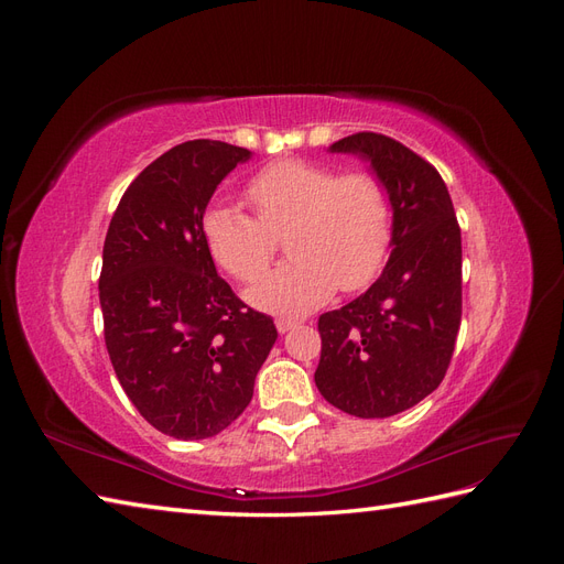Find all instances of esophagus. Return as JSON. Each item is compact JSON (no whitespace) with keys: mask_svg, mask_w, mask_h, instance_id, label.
Instances as JSON below:
<instances>
[{"mask_svg":"<svg viewBox=\"0 0 564 564\" xmlns=\"http://www.w3.org/2000/svg\"><path fill=\"white\" fill-rule=\"evenodd\" d=\"M275 324H278V332L280 334H286V332H292L294 327H299L296 319H284V317H280Z\"/></svg>","mask_w":564,"mask_h":564,"instance_id":"obj_1","label":"esophagus"}]
</instances>
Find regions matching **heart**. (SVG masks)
<instances>
[{"instance_id": "obj_1", "label": "heart", "mask_w": 564, "mask_h": 564, "mask_svg": "<svg viewBox=\"0 0 564 564\" xmlns=\"http://www.w3.org/2000/svg\"><path fill=\"white\" fill-rule=\"evenodd\" d=\"M247 197L259 218L214 204L202 232L214 261L240 282L258 280L276 237L288 235L293 259L249 289L253 308L299 317L336 286L352 292L379 272L390 242V207L373 176H336L332 166L282 160L251 178Z\"/></svg>"}]
</instances>
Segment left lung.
Returning <instances> with one entry per match:
<instances>
[{
    "label": "left lung",
    "instance_id": "left-lung-1",
    "mask_svg": "<svg viewBox=\"0 0 564 564\" xmlns=\"http://www.w3.org/2000/svg\"><path fill=\"white\" fill-rule=\"evenodd\" d=\"M329 152L369 164L392 224L381 278L317 322L315 386L340 412L386 419L445 379L460 324V228L445 181L402 143L362 131Z\"/></svg>",
    "mask_w": 564,
    "mask_h": 564
}]
</instances>
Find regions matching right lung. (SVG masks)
<instances>
[{
    "mask_svg": "<svg viewBox=\"0 0 564 564\" xmlns=\"http://www.w3.org/2000/svg\"><path fill=\"white\" fill-rule=\"evenodd\" d=\"M251 150L187 141L133 178L98 280L106 346L127 398L160 433L214 437L240 416L278 329L232 294L204 242L218 183Z\"/></svg>",
    "mask_w": 564,
    "mask_h": 564,
    "instance_id": "1",
    "label": "right lung"
}]
</instances>
